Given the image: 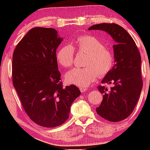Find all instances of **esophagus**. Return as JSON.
I'll return each instance as SVG.
<instances>
[{"mask_svg":"<svg viewBox=\"0 0 150 150\" xmlns=\"http://www.w3.org/2000/svg\"><path fill=\"white\" fill-rule=\"evenodd\" d=\"M80 90L81 92H85L87 90V87H80Z\"/></svg>","mask_w":150,"mask_h":150,"instance_id":"1","label":"esophagus"}]
</instances>
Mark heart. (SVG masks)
<instances>
[{
    "mask_svg": "<svg viewBox=\"0 0 150 150\" xmlns=\"http://www.w3.org/2000/svg\"><path fill=\"white\" fill-rule=\"evenodd\" d=\"M75 48L79 52L87 53L85 67H75L65 74L67 83L81 87H87L96 81L98 76L103 78L111 71L115 64V56L111 48L97 37L84 35L78 37ZM75 49L70 44L61 47L57 52L59 63L65 67H70L74 61Z\"/></svg>",
    "mask_w": 150,
    "mask_h": 150,
    "instance_id": "b5f03b06",
    "label": "heart"
}]
</instances>
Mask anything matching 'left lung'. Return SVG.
I'll list each match as a JSON object with an SVG mask.
<instances>
[{
	"label": "left lung",
	"instance_id": "1",
	"mask_svg": "<svg viewBox=\"0 0 150 150\" xmlns=\"http://www.w3.org/2000/svg\"><path fill=\"white\" fill-rule=\"evenodd\" d=\"M89 30H104L116 42L113 45L116 63L102 81V84L112 87H98L103 100L96 112L109 122H120L132 113L142 89L140 52L132 37L118 24L104 22L95 24Z\"/></svg>",
	"mask_w": 150,
	"mask_h": 150
}]
</instances>
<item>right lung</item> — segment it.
Instances as JSON below:
<instances>
[{"mask_svg":"<svg viewBox=\"0 0 150 150\" xmlns=\"http://www.w3.org/2000/svg\"><path fill=\"white\" fill-rule=\"evenodd\" d=\"M62 39L52 28L30 29L16 46L12 82L24 111L33 122L54 128L66 122L70 106L81 95L76 86L63 87L56 50Z\"/></svg>","mask_w":150,"mask_h":150,"instance_id":"obj_1","label":"right lung"}]
</instances>
